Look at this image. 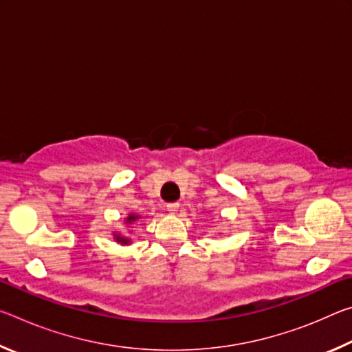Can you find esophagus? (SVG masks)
<instances>
[{"label": "esophagus", "mask_w": 352, "mask_h": 352, "mask_svg": "<svg viewBox=\"0 0 352 352\" xmlns=\"http://www.w3.org/2000/svg\"><path fill=\"white\" fill-rule=\"evenodd\" d=\"M178 208H180V205H178V204H168V205H166V210H168L170 214H175L178 211Z\"/></svg>", "instance_id": "1"}]
</instances>
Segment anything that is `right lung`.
I'll return each mask as SVG.
<instances>
[{
  "instance_id": "add662e5",
  "label": "right lung",
  "mask_w": 352,
  "mask_h": 352,
  "mask_svg": "<svg viewBox=\"0 0 352 352\" xmlns=\"http://www.w3.org/2000/svg\"><path fill=\"white\" fill-rule=\"evenodd\" d=\"M142 217L140 216V214L136 212H129L127 217L124 219V225L127 226V233H121V231H113L111 236H113V241H115L116 243H119V245H130L132 243V236L135 231L130 228V225H133L135 222H138V220H141Z\"/></svg>"
}]
</instances>
